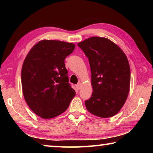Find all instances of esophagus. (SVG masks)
<instances>
[{
    "label": "esophagus",
    "mask_w": 153,
    "mask_h": 153,
    "mask_svg": "<svg viewBox=\"0 0 153 153\" xmlns=\"http://www.w3.org/2000/svg\"><path fill=\"white\" fill-rule=\"evenodd\" d=\"M81 86H82V84H81V83H79V84H77L76 85V88H77V90H79L80 88H81Z\"/></svg>",
    "instance_id": "1"
}]
</instances>
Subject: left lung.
I'll return each instance as SVG.
<instances>
[{"label":"left lung","mask_w":153,"mask_h":153,"mask_svg":"<svg viewBox=\"0 0 153 153\" xmlns=\"http://www.w3.org/2000/svg\"><path fill=\"white\" fill-rule=\"evenodd\" d=\"M88 58L93 92L85 101L94 115H115L125 104L130 85V68L125 53L106 38L91 37L77 44Z\"/></svg>","instance_id":"8db88e82"}]
</instances>
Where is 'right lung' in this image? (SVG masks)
<instances>
[{
  "label": "right lung",
  "mask_w": 153,
  "mask_h": 153,
  "mask_svg": "<svg viewBox=\"0 0 153 153\" xmlns=\"http://www.w3.org/2000/svg\"><path fill=\"white\" fill-rule=\"evenodd\" d=\"M75 46L73 43L42 40L25 59L21 77L23 94L28 107L41 118L61 115L76 95L64 63Z\"/></svg>",
  "instance_id": "add662e5"
}]
</instances>
